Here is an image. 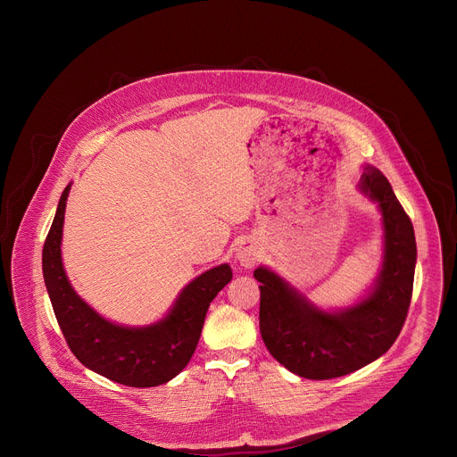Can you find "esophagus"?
<instances>
[{
  "label": "esophagus",
  "mask_w": 457,
  "mask_h": 457,
  "mask_svg": "<svg viewBox=\"0 0 457 457\" xmlns=\"http://www.w3.org/2000/svg\"><path fill=\"white\" fill-rule=\"evenodd\" d=\"M235 258L237 262L242 266V268H251L256 260H258V251H256V245H253L251 242H244L238 245L237 253H235Z\"/></svg>",
  "instance_id": "esophagus-1"
}]
</instances>
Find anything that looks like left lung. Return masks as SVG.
<instances>
[{
  "label": "left lung",
  "instance_id": "left-lung-1",
  "mask_svg": "<svg viewBox=\"0 0 457 457\" xmlns=\"http://www.w3.org/2000/svg\"><path fill=\"white\" fill-rule=\"evenodd\" d=\"M361 189L379 204L385 224L383 270L361 303L337 314L323 312L270 270H254L262 340L277 361L307 379H331L365 367L390 349L407 320L416 266L412 222L374 166H365Z\"/></svg>",
  "mask_w": 457,
  "mask_h": 457
}]
</instances>
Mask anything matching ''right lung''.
Returning <instances> with one entry per match:
<instances>
[{
    "mask_svg": "<svg viewBox=\"0 0 457 457\" xmlns=\"http://www.w3.org/2000/svg\"><path fill=\"white\" fill-rule=\"evenodd\" d=\"M71 186L64 187L43 245V277L54 314L74 356L94 372L128 385L155 386L175 378L197 349L212 300L231 280L228 264L195 278L171 312L145 329H126L96 314L71 287L61 264V233Z\"/></svg>",
    "mask_w": 457,
    "mask_h": 457,
    "instance_id": "add662e5",
    "label": "right lung"
}]
</instances>
